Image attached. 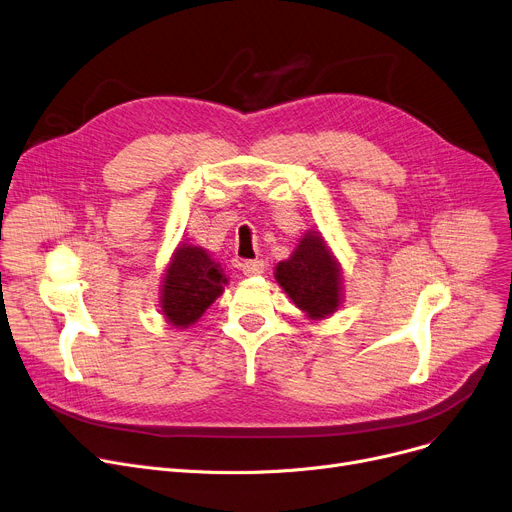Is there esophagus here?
I'll list each match as a JSON object with an SVG mask.
<instances>
[{
	"label": "esophagus",
	"mask_w": 512,
	"mask_h": 512,
	"mask_svg": "<svg viewBox=\"0 0 512 512\" xmlns=\"http://www.w3.org/2000/svg\"><path fill=\"white\" fill-rule=\"evenodd\" d=\"M264 268H266L264 260H246V262H242V273H244L246 277L262 275Z\"/></svg>",
	"instance_id": "esophagus-1"
}]
</instances>
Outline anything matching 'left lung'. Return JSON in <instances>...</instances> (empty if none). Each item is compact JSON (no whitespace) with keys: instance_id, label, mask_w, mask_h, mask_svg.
Masks as SVG:
<instances>
[{"instance_id":"1","label":"left lung","mask_w":512,"mask_h":512,"mask_svg":"<svg viewBox=\"0 0 512 512\" xmlns=\"http://www.w3.org/2000/svg\"><path fill=\"white\" fill-rule=\"evenodd\" d=\"M275 279L312 322L330 318L343 306V268L318 229L299 235L291 256L275 266Z\"/></svg>"}]
</instances>
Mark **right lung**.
Here are the masks:
<instances>
[{
  "instance_id": "add662e5",
  "label": "right lung",
  "mask_w": 512,
  "mask_h": 512,
  "mask_svg": "<svg viewBox=\"0 0 512 512\" xmlns=\"http://www.w3.org/2000/svg\"><path fill=\"white\" fill-rule=\"evenodd\" d=\"M229 277L221 262L202 246L177 244L171 252L159 289L161 316L171 328L186 330L223 295Z\"/></svg>"
}]
</instances>
